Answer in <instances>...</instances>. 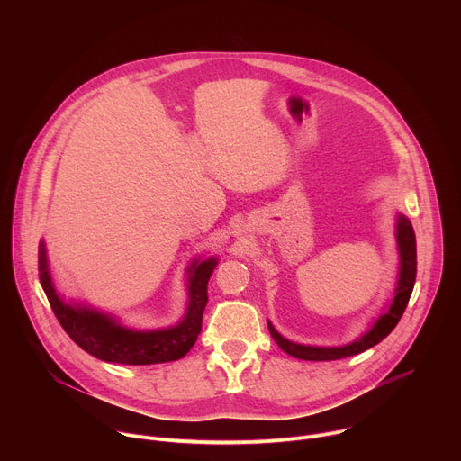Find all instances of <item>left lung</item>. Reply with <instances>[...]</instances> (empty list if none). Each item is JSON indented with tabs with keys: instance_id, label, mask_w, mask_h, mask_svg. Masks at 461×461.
<instances>
[{
	"instance_id": "8db88e82",
	"label": "left lung",
	"mask_w": 461,
	"mask_h": 461,
	"mask_svg": "<svg viewBox=\"0 0 461 461\" xmlns=\"http://www.w3.org/2000/svg\"><path fill=\"white\" fill-rule=\"evenodd\" d=\"M396 242H398V253H400V272H398L396 290H393V299L386 304V308L379 313V317L372 321L370 328L363 336L341 347L301 345L283 338L276 330V326L268 321V330L274 341L279 345V348L304 361H336V359L361 354L375 347L377 343H381L400 322L416 283V235L411 221L403 213H398L396 217Z\"/></svg>"
}]
</instances>
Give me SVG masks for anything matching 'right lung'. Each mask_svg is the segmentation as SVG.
I'll use <instances>...</instances> for the list:
<instances>
[{
  "mask_svg": "<svg viewBox=\"0 0 461 461\" xmlns=\"http://www.w3.org/2000/svg\"><path fill=\"white\" fill-rule=\"evenodd\" d=\"M219 258H193L185 270L187 306L184 317L167 328L137 330L122 324L114 315L82 303L65 301L54 288L45 242L38 248V270L41 288L50 308L69 338L87 354L105 363L155 365L184 357L203 328V313L208 304V281Z\"/></svg>",
  "mask_w": 461,
  "mask_h": 461,
  "instance_id": "1",
  "label": "right lung"
}]
</instances>
